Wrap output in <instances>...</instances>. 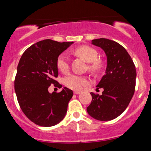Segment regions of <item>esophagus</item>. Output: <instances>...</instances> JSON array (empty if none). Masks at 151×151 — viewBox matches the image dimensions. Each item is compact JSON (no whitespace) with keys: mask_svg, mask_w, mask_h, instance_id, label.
<instances>
[{"mask_svg":"<svg viewBox=\"0 0 151 151\" xmlns=\"http://www.w3.org/2000/svg\"><path fill=\"white\" fill-rule=\"evenodd\" d=\"M80 93H81V91H74V94H79Z\"/></svg>","mask_w":151,"mask_h":151,"instance_id":"34e87169","label":"esophagus"}]
</instances>
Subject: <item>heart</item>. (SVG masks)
I'll use <instances>...</instances> for the list:
<instances>
[{"instance_id": "heart-1", "label": "heart", "mask_w": 151, "mask_h": 151, "mask_svg": "<svg viewBox=\"0 0 151 151\" xmlns=\"http://www.w3.org/2000/svg\"><path fill=\"white\" fill-rule=\"evenodd\" d=\"M74 52L89 62V70L91 72H99L104 67V62L98 58V52L94 48L89 46H81L77 48ZM57 67L62 73H67L70 69L69 58L65 54L59 55L57 60ZM64 84L70 89L80 90L89 84V79L84 76L77 74H70L64 79Z\"/></svg>"}]
</instances>
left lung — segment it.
Here are the masks:
<instances>
[{"mask_svg": "<svg viewBox=\"0 0 151 151\" xmlns=\"http://www.w3.org/2000/svg\"><path fill=\"white\" fill-rule=\"evenodd\" d=\"M91 44L101 47L107 58L106 74L97 84L104 89L101 95L91 92L88 114L99 121H111L120 116L129 106L136 87V70L132 59L120 44L100 38Z\"/></svg>", "mask_w": 151, "mask_h": 151, "instance_id": "obj_1", "label": "left lung"}]
</instances>
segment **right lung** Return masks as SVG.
Here are the masks:
<instances>
[{
	"label": "right lung",
	"instance_id": "obj_1",
	"mask_svg": "<svg viewBox=\"0 0 151 151\" xmlns=\"http://www.w3.org/2000/svg\"><path fill=\"white\" fill-rule=\"evenodd\" d=\"M73 42H59L47 39L31 45L20 59L15 79V91L24 114L38 126L59 124L67 113L73 91L64 87L60 92L48 91L51 84L62 88L58 77L57 60Z\"/></svg>",
	"mask_w": 151,
	"mask_h": 151
}]
</instances>
